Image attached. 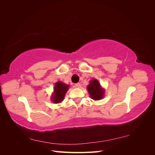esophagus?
Here are the masks:
<instances>
[{
  "instance_id": "1",
  "label": "esophagus",
  "mask_w": 155,
  "mask_h": 155,
  "mask_svg": "<svg viewBox=\"0 0 155 155\" xmlns=\"http://www.w3.org/2000/svg\"><path fill=\"white\" fill-rule=\"evenodd\" d=\"M75 87H76V88H81V84L79 83H76V84H75Z\"/></svg>"
}]
</instances>
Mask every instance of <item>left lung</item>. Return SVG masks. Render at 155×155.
I'll return each instance as SVG.
<instances>
[{"label":"left lung","instance_id":"obj_1","mask_svg":"<svg viewBox=\"0 0 155 155\" xmlns=\"http://www.w3.org/2000/svg\"><path fill=\"white\" fill-rule=\"evenodd\" d=\"M88 92L92 99L94 100H100L104 97L105 91L101 88L100 84L97 79H92L87 87Z\"/></svg>","mask_w":155,"mask_h":155}]
</instances>
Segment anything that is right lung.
<instances>
[{
    "instance_id": "add662e5",
    "label": "right lung",
    "mask_w": 155,
    "mask_h": 155,
    "mask_svg": "<svg viewBox=\"0 0 155 155\" xmlns=\"http://www.w3.org/2000/svg\"><path fill=\"white\" fill-rule=\"evenodd\" d=\"M69 85L61 81H58L55 84L54 92L51 96V101L54 104H59L63 101L65 94L68 90Z\"/></svg>"
}]
</instances>
